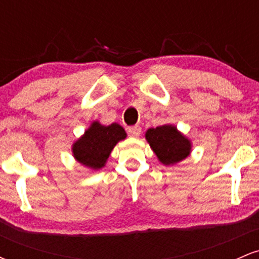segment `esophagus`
I'll use <instances>...</instances> for the list:
<instances>
[{
    "instance_id": "34e87169",
    "label": "esophagus",
    "mask_w": 259,
    "mask_h": 259,
    "mask_svg": "<svg viewBox=\"0 0 259 259\" xmlns=\"http://www.w3.org/2000/svg\"><path fill=\"white\" fill-rule=\"evenodd\" d=\"M127 134H129L130 136H133V138H138V136H140V134H141V126L139 125L130 126L129 129H127Z\"/></svg>"
}]
</instances>
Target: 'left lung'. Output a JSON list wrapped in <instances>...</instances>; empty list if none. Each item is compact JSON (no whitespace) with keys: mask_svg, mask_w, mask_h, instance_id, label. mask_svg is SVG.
Listing matches in <instances>:
<instances>
[{"mask_svg":"<svg viewBox=\"0 0 259 259\" xmlns=\"http://www.w3.org/2000/svg\"><path fill=\"white\" fill-rule=\"evenodd\" d=\"M145 138L157 158L164 165L181 162L191 152V141L170 124L151 127Z\"/></svg>","mask_w":259,"mask_h":259,"instance_id":"1","label":"left lung"}]
</instances>
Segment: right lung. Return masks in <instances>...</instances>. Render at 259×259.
Returning <instances> with one entry per match:
<instances>
[{
  "instance_id": "obj_1",
  "label": "right lung",
  "mask_w": 259,
  "mask_h": 259,
  "mask_svg": "<svg viewBox=\"0 0 259 259\" xmlns=\"http://www.w3.org/2000/svg\"><path fill=\"white\" fill-rule=\"evenodd\" d=\"M125 138V130L119 124L106 126L97 120L92 121L84 135L73 144V156L80 164L99 170L105 167L115 145Z\"/></svg>"
}]
</instances>
